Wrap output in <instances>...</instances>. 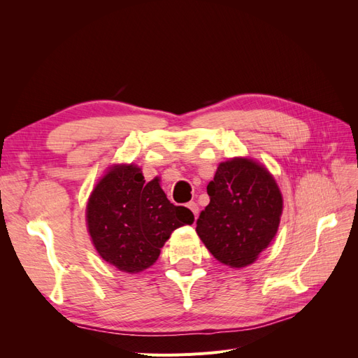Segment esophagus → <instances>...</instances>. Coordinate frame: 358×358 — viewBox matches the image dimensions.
<instances>
[{
    "label": "esophagus",
    "mask_w": 358,
    "mask_h": 358,
    "mask_svg": "<svg viewBox=\"0 0 358 358\" xmlns=\"http://www.w3.org/2000/svg\"><path fill=\"white\" fill-rule=\"evenodd\" d=\"M187 206L191 209L194 216H196V218H197V215H199V206H197V203L196 201H189Z\"/></svg>",
    "instance_id": "esophagus-1"
}]
</instances>
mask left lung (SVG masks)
<instances>
[{"label":"left lung","mask_w":358,"mask_h":358,"mask_svg":"<svg viewBox=\"0 0 358 358\" xmlns=\"http://www.w3.org/2000/svg\"><path fill=\"white\" fill-rule=\"evenodd\" d=\"M210 203L197 220V234L222 264L245 267L275 237L282 196L272 175L258 162H221L208 185Z\"/></svg>","instance_id":"8db88e82"}]
</instances>
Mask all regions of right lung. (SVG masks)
I'll list each match as a JSON object with an SVG mask.
<instances>
[{"instance_id": "1", "label": "right lung", "mask_w": 358, "mask_h": 358, "mask_svg": "<svg viewBox=\"0 0 358 358\" xmlns=\"http://www.w3.org/2000/svg\"><path fill=\"white\" fill-rule=\"evenodd\" d=\"M86 221L96 251L122 272L152 266L179 227L194 222L188 208L175 206L158 179L145 182L136 166H115L92 191Z\"/></svg>"}]
</instances>
